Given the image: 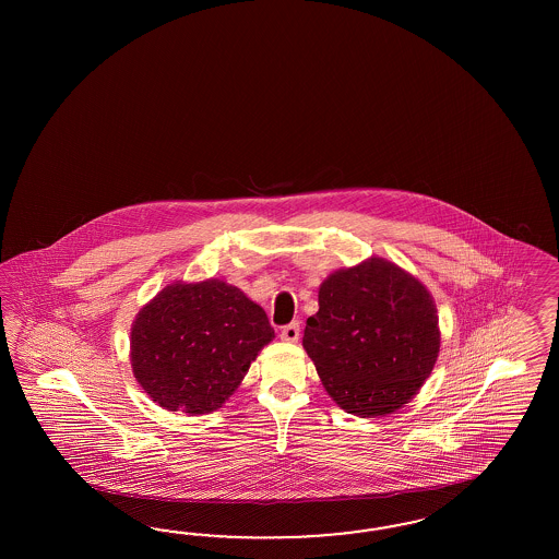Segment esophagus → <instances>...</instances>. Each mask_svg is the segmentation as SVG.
<instances>
[{
    "mask_svg": "<svg viewBox=\"0 0 559 559\" xmlns=\"http://www.w3.org/2000/svg\"><path fill=\"white\" fill-rule=\"evenodd\" d=\"M281 338L287 340V342H297V340H299V323L293 322L283 325Z\"/></svg>",
    "mask_w": 559,
    "mask_h": 559,
    "instance_id": "34e87169",
    "label": "esophagus"
}]
</instances>
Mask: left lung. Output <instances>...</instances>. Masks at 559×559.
Wrapping results in <instances>:
<instances>
[{
    "mask_svg": "<svg viewBox=\"0 0 559 559\" xmlns=\"http://www.w3.org/2000/svg\"><path fill=\"white\" fill-rule=\"evenodd\" d=\"M318 301L304 348L330 397L362 418L407 404L440 348L437 305L423 283L393 262L369 258L332 272Z\"/></svg>",
    "mask_w": 559,
    "mask_h": 559,
    "instance_id": "left-lung-1",
    "label": "left lung"
}]
</instances>
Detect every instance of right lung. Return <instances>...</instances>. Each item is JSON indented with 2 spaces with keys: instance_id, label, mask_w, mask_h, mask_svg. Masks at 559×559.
<instances>
[{
  "instance_id": "add662e5",
  "label": "right lung",
  "mask_w": 559,
  "mask_h": 559,
  "mask_svg": "<svg viewBox=\"0 0 559 559\" xmlns=\"http://www.w3.org/2000/svg\"><path fill=\"white\" fill-rule=\"evenodd\" d=\"M274 338L264 309L217 278L174 283L136 313L131 367L155 404L209 414L237 390Z\"/></svg>"
}]
</instances>
